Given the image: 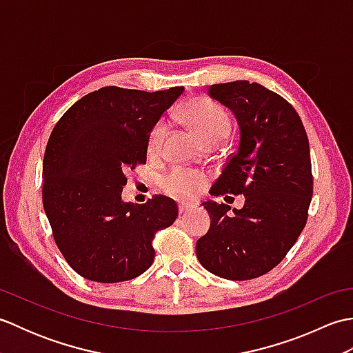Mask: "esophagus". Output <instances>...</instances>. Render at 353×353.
I'll return each instance as SVG.
<instances>
[{
  "label": "esophagus",
  "instance_id": "obj_1",
  "mask_svg": "<svg viewBox=\"0 0 353 353\" xmlns=\"http://www.w3.org/2000/svg\"><path fill=\"white\" fill-rule=\"evenodd\" d=\"M191 205H188V203H179V212L181 214H186V212H190L191 211Z\"/></svg>",
  "mask_w": 353,
  "mask_h": 353
}]
</instances>
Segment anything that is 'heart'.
<instances>
[{
	"instance_id": "obj_1",
	"label": "heart",
	"mask_w": 353,
	"mask_h": 353,
	"mask_svg": "<svg viewBox=\"0 0 353 353\" xmlns=\"http://www.w3.org/2000/svg\"><path fill=\"white\" fill-rule=\"evenodd\" d=\"M181 119L203 145L209 142H219L226 137L230 129V118L226 109L208 97H197L186 103L181 110ZM165 133H167V124L163 121L153 127L148 137L150 152H157L161 148ZM203 174L182 168L171 170L161 179L162 190L181 200L192 199L203 188Z\"/></svg>"
}]
</instances>
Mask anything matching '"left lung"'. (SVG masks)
<instances>
[{
    "mask_svg": "<svg viewBox=\"0 0 353 353\" xmlns=\"http://www.w3.org/2000/svg\"><path fill=\"white\" fill-rule=\"evenodd\" d=\"M235 115L236 153L211 196L243 194L241 209L203 201L211 228L196 244L208 272L223 279H254L273 270L297 241L312 197L310 142L301 117L281 95L247 80L208 88Z\"/></svg>",
    "mask_w": 353,
    "mask_h": 353,
    "instance_id": "1",
    "label": "left lung"
}]
</instances>
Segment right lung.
<instances>
[{
  "label": "right lung",
  "mask_w": 353,
  "mask_h": 353,
  "mask_svg": "<svg viewBox=\"0 0 353 353\" xmlns=\"http://www.w3.org/2000/svg\"><path fill=\"white\" fill-rule=\"evenodd\" d=\"M183 86L145 92L106 86L65 112L45 148L42 201L59 250L85 279L115 283L153 264L157 230L177 219L176 201L121 199L124 172L145 163L148 137Z\"/></svg>",
  "instance_id": "right-lung-1"
}]
</instances>
